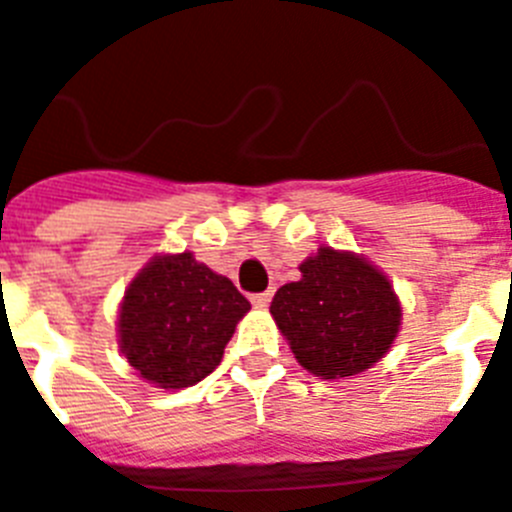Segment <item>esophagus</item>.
Here are the masks:
<instances>
[{"instance_id":"1","label":"esophagus","mask_w":512,"mask_h":512,"mask_svg":"<svg viewBox=\"0 0 512 512\" xmlns=\"http://www.w3.org/2000/svg\"><path fill=\"white\" fill-rule=\"evenodd\" d=\"M269 301H272V293H256V296H251V304L256 306V309H264V306H269Z\"/></svg>"}]
</instances>
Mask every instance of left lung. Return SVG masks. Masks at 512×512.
Segmentation results:
<instances>
[{
	"label": "left lung",
	"instance_id": "left-lung-1",
	"mask_svg": "<svg viewBox=\"0 0 512 512\" xmlns=\"http://www.w3.org/2000/svg\"><path fill=\"white\" fill-rule=\"evenodd\" d=\"M298 269L301 280L282 285L269 306L298 365L335 380L383 359L402 325L388 277L365 256L330 245H320Z\"/></svg>",
	"mask_w": 512,
	"mask_h": 512
}]
</instances>
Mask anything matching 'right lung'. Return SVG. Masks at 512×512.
Here are the masks:
<instances>
[{
	"instance_id": "obj_1",
	"label": "right lung",
	"mask_w": 512,
	"mask_h": 512,
	"mask_svg": "<svg viewBox=\"0 0 512 512\" xmlns=\"http://www.w3.org/2000/svg\"><path fill=\"white\" fill-rule=\"evenodd\" d=\"M251 304L190 251L155 256L137 272L118 309V346L158 388H187L222 362Z\"/></svg>"
}]
</instances>
